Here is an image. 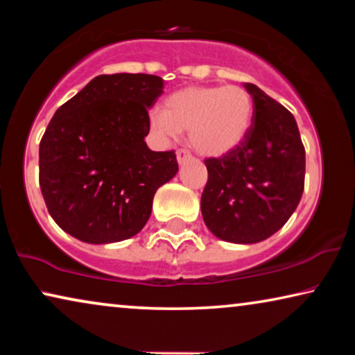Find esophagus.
Instances as JSON below:
<instances>
[{
  "label": "esophagus",
  "instance_id": "34e87169",
  "mask_svg": "<svg viewBox=\"0 0 355 355\" xmlns=\"http://www.w3.org/2000/svg\"><path fill=\"white\" fill-rule=\"evenodd\" d=\"M176 158H178V163H179V164H184V163L191 162L192 155L189 153L187 150H179V152L176 153Z\"/></svg>",
  "mask_w": 355,
  "mask_h": 355
}]
</instances>
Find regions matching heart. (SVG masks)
Listing matches in <instances>:
<instances>
[{"label":"heart","mask_w":355,"mask_h":355,"mask_svg":"<svg viewBox=\"0 0 355 355\" xmlns=\"http://www.w3.org/2000/svg\"><path fill=\"white\" fill-rule=\"evenodd\" d=\"M254 101L241 85H193L174 92L163 111L148 114L152 132L174 140L189 130L192 148L205 157H223L244 142L252 125Z\"/></svg>","instance_id":"obj_1"}]
</instances>
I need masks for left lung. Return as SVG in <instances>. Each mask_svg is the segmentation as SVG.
I'll return each mask as SVG.
<instances>
[{"label": "left lung", "mask_w": 355, "mask_h": 355, "mask_svg": "<svg viewBox=\"0 0 355 355\" xmlns=\"http://www.w3.org/2000/svg\"><path fill=\"white\" fill-rule=\"evenodd\" d=\"M252 125L244 142L207 159L202 216L211 234L232 244H255L284 226L304 192L305 150L294 116L254 84Z\"/></svg>", "instance_id": "obj_1"}]
</instances>
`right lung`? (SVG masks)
Returning <instances> with one entry per match:
<instances>
[{
  "label": "right lung",
  "mask_w": 355,
  "mask_h": 355,
  "mask_svg": "<svg viewBox=\"0 0 355 355\" xmlns=\"http://www.w3.org/2000/svg\"><path fill=\"white\" fill-rule=\"evenodd\" d=\"M163 94L150 74H103L56 110L40 142V189L56 225L87 244L142 231L155 192L176 176L174 152L145 144Z\"/></svg>",
  "instance_id": "1"
}]
</instances>
